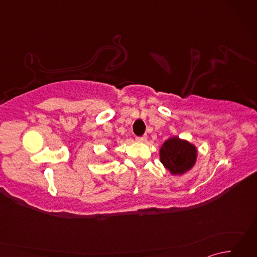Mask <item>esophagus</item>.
Returning <instances> with one entry per match:
<instances>
[{"mask_svg":"<svg viewBox=\"0 0 257 257\" xmlns=\"http://www.w3.org/2000/svg\"><path fill=\"white\" fill-rule=\"evenodd\" d=\"M136 140L138 141V143H145L147 140V136H141V137H136Z\"/></svg>","mask_w":257,"mask_h":257,"instance_id":"34e87169","label":"esophagus"}]
</instances>
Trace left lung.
<instances>
[{
  "label": "left lung",
  "mask_w": 257,
  "mask_h": 257,
  "mask_svg": "<svg viewBox=\"0 0 257 257\" xmlns=\"http://www.w3.org/2000/svg\"><path fill=\"white\" fill-rule=\"evenodd\" d=\"M160 159L172 174H182L193 167L196 149L188 141L178 137L170 138L160 149Z\"/></svg>",
  "instance_id": "obj_1"
}]
</instances>
